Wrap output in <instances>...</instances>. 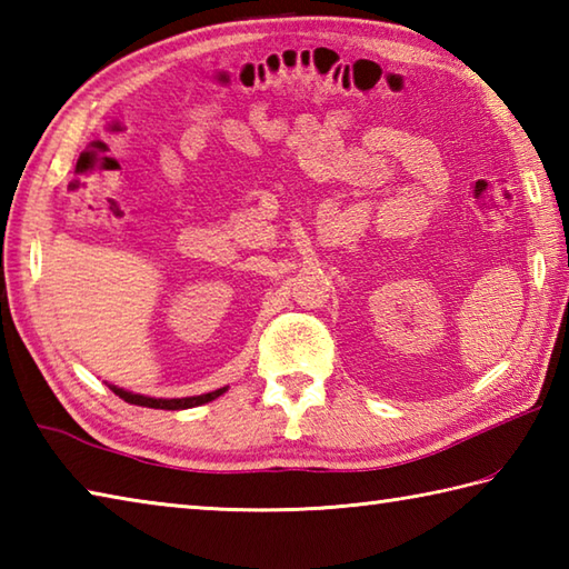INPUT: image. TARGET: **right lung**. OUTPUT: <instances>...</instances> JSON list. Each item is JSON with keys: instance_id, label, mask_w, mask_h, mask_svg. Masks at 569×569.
I'll use <instances>...</instances> for the list:
<instances>
[{"instance_id": "1", "label": "right lung", "mask_w": 569, "mask_h": 569, "mask_svg": "<svg viewBox=\"0 0 569 569\" xmlns=\"http://www.w3.org/2000/svg\"><path fill=\"white\" fill-rule=\"evenodd\" d=\"M110 389H113V392H116L120 399H126L128 405L150 407V409H170V411H174V409H189V407H199V405L211 402V399H217L219 395H224V392H227V387H221V389H214V392H209V395H199V397H182V399H154V397H142V395H132V392H126V389H120V387H110Z\"/></svg>"}]
</instances>
